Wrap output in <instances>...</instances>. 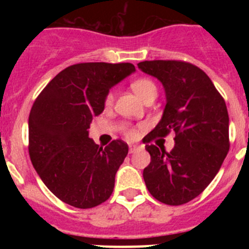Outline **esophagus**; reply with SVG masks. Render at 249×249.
<instances>
[{
  "label": "esophagus",
  "instance_id": "34e87169",
  "mask_svg": "<svg viewBox=\"0 0 249 249\" xmlns=\"http://www.w3.org/2000/svg\"><path fill=\"white\" fill-rule=\"evenodd\" d=\"M137 149H138L137 144H129V153H133V152H136Z\"/></svg>",
  "mask_w": 249,
  "mask_h": 249
}]
</instances>
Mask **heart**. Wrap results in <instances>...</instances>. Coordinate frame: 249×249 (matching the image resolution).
I'll return each mask as SVG.
<instances>
[{
    "label": "heart",
    "instance_id": "heart-1",
    "mask_svg": "<svg viewBox=\"0 0 249 249\" xmlns=\"http://www.w3.org/2000/svg\"><path fill=\"white\" fill-rule=\"evenodd\" d=\"M132 89L136 92L138 97L142 98V100H147L151 96H157V86L149 78H146V77H140V78H136L135 81H132L131 83ZM114 100V93L113 92H109L107 96H106V105L109 106L112 105ZM136 133V131L133 128H128L126 127V135L128 137H133Z\"/></svg>",
    "mask_w": 249,
    "mask_h": 249
}]
</instances>
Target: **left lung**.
Masks as SVG:
<instances>
[{
  "label": "left lung",
  "instance_id": "obj_1",
  "mask_svg": "<svg viewBox=\"0 0 249 249\" xmlns=\"http://www.w3.org/2000/svg\"><path fill=\"white\" fill-rule=\"evenodd\" d=\"M166 91L163 116L143 142L151 162L143 169L147 190L157 201L179 206L201 195L218 173L230 149L227 106L201 68L184 61L155 59L138 63ZM176 135L171 152L150 142Z\"/></svg>",
  "mask_w": 249,
  "mask_h": 249
}]
</instances>
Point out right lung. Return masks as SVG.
Segmentation results:
<instances>
[{"mask_svg":"<svg viewBox=\"0 0 249 249\" xmlns=\"http://www.w3.org/2000/svg\"><path fill=\"white\" fill-rule=\"evenodd\" d=\"M132 63L86 62L65 68L35 101L28 117L31 162L48 190L76 208L109 198L128 153L122 140L100 147L89 137L109 89L135 72Z\"/></svg>","mask_w":249,"mask_h":249,"instance_id":"1","label":"right lung"}]
</instances>
